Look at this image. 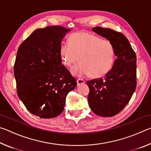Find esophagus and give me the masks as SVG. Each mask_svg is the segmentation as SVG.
Instances as JSON below:
<instances>
[{"label": "esophagus", "mask_w": 151, "mask_h": 151, "mask_svg": "<svg viewBox=\"0 0 151 151\" xmlns=\"http://www.w3.org/2000/svg\"><path fill=\"white\" fill-rule=\"evenodd\" d=\"M85 83V81L82 78H78L77 79V85H82V84H84Z\"/></svg>", "instance_id": "34e87169"}]
</instances>
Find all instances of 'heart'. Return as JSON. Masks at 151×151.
I'll return each mask as SVG.
<instances>
[{
	"label": "heart",
	"mask_w": 151,
	"mask_h": 151,
	"mask_svg": "<svg viewBox=\"0 0 151 151\" xmlns=\"http://www.w3.org/2000/svg\"><path fill=\"white\" fill-rule=\"evenodd\" d=\"M68 41L60 45V55L63 64L68 67L77 63L79 57L80 63L71 68L73 75L101 78L111 71L116 56L110 40L81 31L70 34Z\"/></svg>",
	"instance_id": "heart-1"
}]
</instances>
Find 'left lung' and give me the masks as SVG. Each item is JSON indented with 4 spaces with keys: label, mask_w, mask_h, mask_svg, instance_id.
I'll return each mask as SVG.
<instances>
[{
    "label": "left lung",
    "mask_w": 151,
    "mask_h": 151,
    "mask_svg": "<svg viewBox=\"0 0 151 151\" xmlns=\"http://www.w3.org/2000/svg\"><path fill=\"white\" fill-rule=\"evenodd\" d=\"M93 31L110 40L116 59L104 78L86 82L90 92L88 103L94 114L110 117L119 113L131 100L137 86V57L127 37L111 29L96 27Z\"/></svg>",
    "instance_id": "8db88e82"
}]
</instances>
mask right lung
Returning a JSON list of instances; mask_svg holds the SVG:
<instances>
[{"label":"right lung","instance_id":"right-lung-1","mask_svg":"<svg viewBox=\"0 0 151 151\" xmlns=\"http://www.w3.org/2000/svg\"><path fill=\"white\" fill-rule=\"evenodd\" d=\"M69 30L57 25L37 29L18 49L14 65L17 94L40 118L60 115L68 93L77 85L60 55L61 41Z\"/></svg>","mask_w":151,"mask_h":151}]
</instances>
